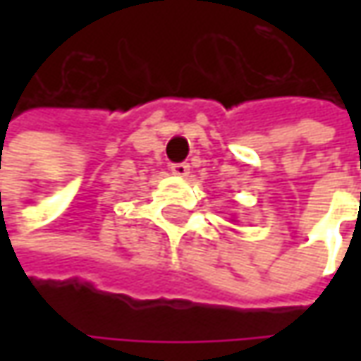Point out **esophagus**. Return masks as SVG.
<instances>
[{
	"label": "esophagus",
	"mask_w": 361,
	"mask_h": 361,
	"mask_svg": "<svg viewBox=\"0 0 361 361\" xmlns=\"http://www.w3.org/2000/svg\"><path fill=\"white\" fill-rule=\"evenodd\" d=\"M171 173L176 174V176H187L190 173V166L187 162H174V164H171Z\"/></svg>",
	"instance_id": "esophagus-1"
}]
</instances>
